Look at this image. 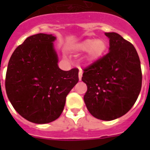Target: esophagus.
I'll use <instances>...</instances> for the list:
<instances>
[{"label": "esophagus", "mask_w": 150, "mask_h": 150, "mask_svg": "<svg viewBox=\"0 0 150 150\" xmlns=\"http://www.w3.org/2000/svg\"><path fill=\"white\" fill-rule=\"evenodd\" d=\"M82 76H83V71H82V70H79V80H81Z\"/></svg>", "instance_id": "34e87169"}]
</instances>
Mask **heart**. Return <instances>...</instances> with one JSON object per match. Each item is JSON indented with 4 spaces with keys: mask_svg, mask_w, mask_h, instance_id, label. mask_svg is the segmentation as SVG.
Here are the masks:
<instances>
[{
    "mask_svg": "<svg viewBox=\"0 0 150 150\" xmlns=\"http://www.w3.org/2000/svg\"><path fill=\"white\" fill-rule=\"evenodd\" d=\"M107 48V41L104 39H87L75 46V50L87 52L86 59L92 62L104 55Z\"/></svg>",
    "mask_w": 150,
    "mask_h": 150,
    "instance_id": "obj_1",
    "label": "heart"
}]
</instances>
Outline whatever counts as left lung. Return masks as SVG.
I'll list each match as a JSON object with an SVG mask.
<instances>
[{"instance_id":"obj_1","label":"left lung","mask_w":150,"mask_h":150,"mask_svg":"<svg viewBox=\"0 0 150 150\" xmlns=\"http://www.w3.org/2000/svg\"><path fill=\"white\" fill-rule=\"evenodd\" d=\"M110 52L83 69L87 86L84 101L94 117L110 121L121 117L137 100L142 71L134 46L117 33H105Z\"/></svg>"}]
</instances>
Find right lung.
<instances>
[{
  "instance_id": "1",
  "label": "right lung",
  "mask_w": 150,
  "mask_h": 150,
  "mask_svg": "<svg viewBox=\"0 0 150 150\" xmlns=\"http://www.w3.org/2000/svg\"><path fill=\"white\" fill-rule=\"evenodd\" d=\"M55 40L46 34L28 38L13 52L6 70L5 88L13 108L37 124L60 116L66 97L79 81L77 68L65 71L58 66Z\"/></svg>"
}]
</instances>
